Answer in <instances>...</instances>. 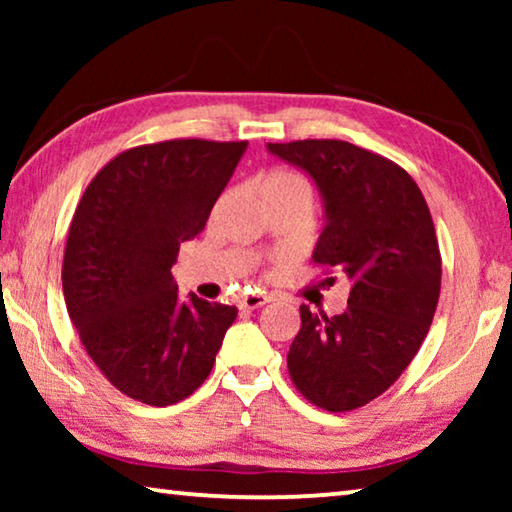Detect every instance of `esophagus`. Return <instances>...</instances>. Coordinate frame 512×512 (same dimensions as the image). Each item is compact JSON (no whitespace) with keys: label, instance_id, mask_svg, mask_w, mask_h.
I'll return each mask as SVG.
<instances>
[{"label":"esophagus","instance_id":"esophagus-1","mask_svg":"<svg viewBox=\"0 0 512 512\" xmlns=\"http://www.w3.org/2000/svg\"><path fill=\"white\" fill-rule=\"evenodd\" d=\"M268 300H271V298H268L266 293H248V296L241 298L239 307L241 309H259L262 305H266Z\"/></svg>","mask_w":512,"mask_h":512}]
</instances>
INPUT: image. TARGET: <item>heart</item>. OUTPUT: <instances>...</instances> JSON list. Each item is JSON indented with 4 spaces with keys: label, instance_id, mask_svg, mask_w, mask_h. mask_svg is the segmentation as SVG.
Returning <instances> with one entry per match:
<instances>
[{
    "label": "heart",
    "instance_id": "1",
    "mask_svg": "<svg viewBox=\"0 0 512 512\" xmlns=\"http://www.w3.org/2000/svg\"><path fill=\"white\" fill-rule=\"evenodd\" d=\"M255 189L262 201L277 194H298L309 201L307 180L302 178L300 173L289 171V169H271V171L259 173L255 178Z\"/></svg>",
    "mask_w": 512,
    "mask_h": 512
}]
</instances>
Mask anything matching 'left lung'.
I'll use <instances>...</instances> for the list:
<instances>
[{"label": "left lung", "mask_w": 512, "mask_h": 512, "mask_svg": "<svg viewBox=\"0 0 512 512\" xmlns=\"http://www.w3.org/2000/svg\"><path fill=\"white\" fill-rule=\"evenodd\" d=\"M268 151L316 180L327 223L314 262L352 282L339 316L300 307L291 381L320 409H359L400 379L436 314L443 262L429 205L400 164L350 142L298 140Z\"/></svg>", "instance_id": "obj_1"}]
</instances>
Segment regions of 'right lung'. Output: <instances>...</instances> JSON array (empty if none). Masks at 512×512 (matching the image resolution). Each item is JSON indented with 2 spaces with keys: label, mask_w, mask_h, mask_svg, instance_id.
<instances>
[{
  "label": "right lung",
  "mask_w": 512,
  "mask_h": 512,
  "mask_svg": "<svg viewBox=\"0 0 512 512\" xmlns=\"http://www.w3.org/2000/svg\"><path fill=\"white\" fill-rule=\"evenodd\" d=\"M248 142L167 140L112 158L67 232L63 293L85 352L112 386L169 406L212 372L237 307L178 298L183 241L203 232Z\"/></svg>",
  "instance_id": "obj_1"
}]
</instances>
